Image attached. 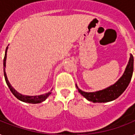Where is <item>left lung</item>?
Segmentation results:
<instances>
[{"instance_id":"left-lung-1","label":"left lung","mask_w":135,"mask_h":135,"mask_svg":"<svg viewBox=\"0 0 135 135\" xmlns=\"http://www.w3.org/2000/svg\"><path fill=\"white\" fill-rule=\"evenodd\" d=\"M134 58L130 55V61L123 76L115 84L103 90L95 92H85L78 88V92L89 101L93 102H108L117 99L128 88L133 73Z\"/></svg>"}]
</instances>
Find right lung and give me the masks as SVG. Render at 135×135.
Masks as SVG:
<instances>
[{
	"label": "right lung",
	"mask_w": 135,
	"mask_h": 135,
	"mask_svg": "<svg viewBox=\"0 0 135 135\" xmlns=\"http://www.w3.org/2000/svg\"><path fill=\"white\" fill-rule=\"evenodd\" d=\"M6 57H7V49L5 51V57H4V59H3V71H4V76H5V81L6 83L9 87V90H11V92H12V94L19 99L20 100L24 102L27 103H31V104H38V103H41L43 101H45L47 97L51 94V92H48L47 94H42V95H39V96H26V95H22V94H20L19 92H17L15 89L11 86V85L9 84V81L7 80V76H6V73L5 71V61H6Z\"/></svg>",
	"instance_id": "1"
}]
</instances>
